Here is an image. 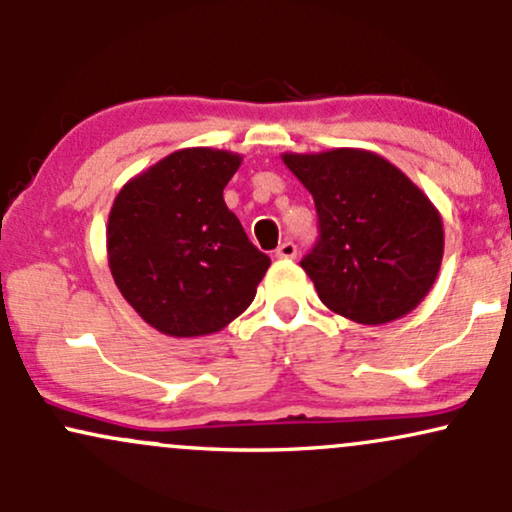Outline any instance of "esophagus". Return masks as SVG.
<instances>
[{
	"label": "esophagus",
	"instance_id": "34e87169",
	"mask_svg": "<svg viewBox=\"0 0 512 512\" xmlns=\"http://www.w3.org/2000/svg\"><path fill=\"white\" fill-rule=\"evenodd\" d=\"M296 255H298V248L291 243V240H286V243H281L279 248H276V257H279V260H293Z\"/></svg>",
	"mask_w": 512,
	"mask_h": 512
}]
</instances>
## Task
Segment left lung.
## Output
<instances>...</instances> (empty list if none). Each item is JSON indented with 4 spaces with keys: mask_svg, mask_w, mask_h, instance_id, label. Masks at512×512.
Masks as SVG:
<instances>
[{
    "mask_svg": "<svg viewBox=\"0 0 512 512\" xmlns=\"http://www.w3.org/2000/svg\"><path fill=\"white\" fill-rule=\"evenodd\" d=\"M315 199L320 240L301 267L320 301L358 325L409 315L436 284L443 219L416 182L375 151L281 154Z\"/></svg>",
    "mask_w": 512,
    "mask_h": 512,
    "instance_id": "8db88e82",
    "label": "left lung"
}]
</instances>
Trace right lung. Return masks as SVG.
Here are the masks:
<instances>
[{
  "mask_svg": "<svg viewBox=\"0 0 512 512\" xmlns=\"http://www.w3.org/2000/svg\"><path fill=\"white\" fill-rule=\"evenodd\" d=\"M240 163L236 151L178 149L129 178L110 207V274L161 334L221 332L252 303L272 264L223 202Z\"/></svg>",
  "mask_w": 512,
  "mask_h": 512,
  "instance_id": "obj_1",
  "label": "right lung"
}]
</instances>
